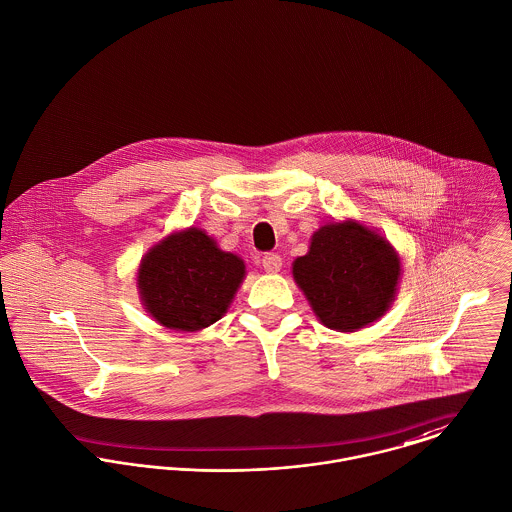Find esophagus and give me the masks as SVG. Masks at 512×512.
I'll use <instances>...</instances> for the list:
<instances>
[{
	"instance_id": "obj_1",
	"label": "esophagus",
	"mask_w": 512,
	"mask_h": 512,
	"mask_svg": "<svg viewBox=\"0 0 512 512\" xmlns=\"http://www.w3.org/2000/svg\"><path fill=\"white\" fill-rule=\"evenodd\" d=\"M281 267H283V259H281V255H277V253H267V255L263 257V269H265L269 275L279 273V271H281Z\"/></svg>"
}]
</instances>
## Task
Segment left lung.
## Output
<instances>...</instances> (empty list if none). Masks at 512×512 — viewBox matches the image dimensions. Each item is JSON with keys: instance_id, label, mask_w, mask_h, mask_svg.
I'll list each match as a JSON object with an SVG mask.
<instances>
[{"instance_id": "obj_1", "label": "left lung", "mask_w": 512, "mask_h": 512, "mask_svg": "<svg viewBox=\"0 0 512 512\" xmlns=\"http://www.w3.org/2000/svg\"><path fill=\"white\" fill-rule=\"evenodd\" d=\"M292 279L326 328L349 334L393 306L402 261L379 229L343 218L312 233L308 253L292 261Z\"/></svg>"}]
</instances>
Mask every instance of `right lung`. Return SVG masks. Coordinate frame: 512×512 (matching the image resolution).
<instances>
[{
  "instance_id": "1",
  "label": "right lung",
  "mask_w": 512,
  "mask_h": 512,
  "mask_svg": "<svg viewBox=\"0 0 512 512\" xmlns=\"http://www.w3.org/2000/svg\"><path fill=\"white\" fill-rule=\"evenodd\" d=\"M247 275L245 261L202 228L172 229L141 257L135 284L145 312L174 332L218 322Z\"/></svg>"
}]
</instances>
